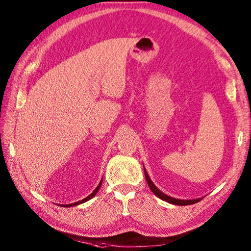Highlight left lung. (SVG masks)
Returning a JSON list of instances; mask_svg holds the SVG:
<instances>
[{
    "instance_id": "1",
    "label": "left lung",
    "mask_w": 251,
    "mask_h": 251,
    "mask_svg": "<svg viewBox=\"0 0 251 251\" xmlns=\"http://www.w3.org/2000/svg\"><path fill=\"white\" fill-rule=\"evenodd\" d=\"M144 175H145V179H147L150 189H151L152 193L154 194L155 196H158V197L160 198V200H163V201H168V203H171V204H175V205H189V204L197 203V201H201L200 198H197V200L189 201V200H178V198H174V197L168 196V195H166V194H163V193L161 192V190H159L158 188H156V186H155L154 184H153L151 179H150L149 175H148L147 171H145V169H144Z\"/></svg>"
}]
</instances>
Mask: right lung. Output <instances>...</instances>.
Listing matches in <instances>:
<instances>
[{
  "instance_id": "add662e5",
  "label": "right lung",
  "mask_w": 251,
  "mask_h": 251,
  "mask_svg": "<svg viewBox=\"0 0 251 251\" xmlns=\"http://www.w3.org/2000/svg\"><path fill=\"white\" fill-rule=\"evenodd\" d=\"M101 184H102V180L99 182V185L97 186V188L93 190V192L90 194V195L88 196V197H85L84 200H82V201H76V203H72V204H67V205H63V207H72V206H75V205H78V204H82V203H84V201H89V200H91L92 197H95L96 196V194L98 193V190L100 189V186H101Z\"/></svg>"
}]
</instances>
